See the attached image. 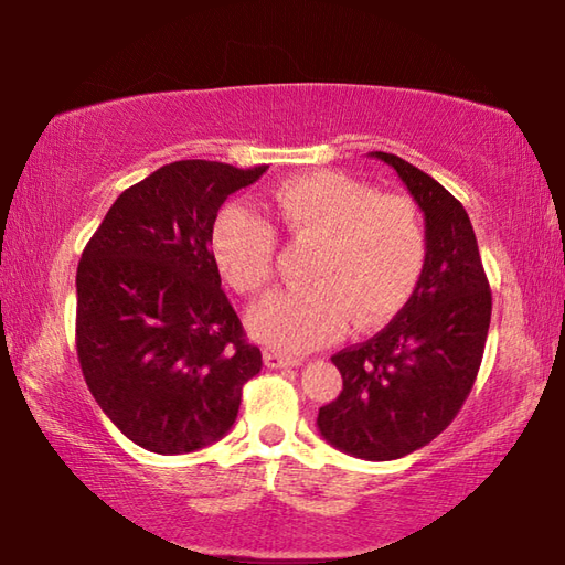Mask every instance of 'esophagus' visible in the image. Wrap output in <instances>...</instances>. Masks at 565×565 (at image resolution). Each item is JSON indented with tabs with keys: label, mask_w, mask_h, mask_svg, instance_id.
Listing matches in <instances>:
<instances>
[{
	"label": "esophagus",
	"mask_w": 565,
	"mask_h": 565,
	"mask_svg": "<svg viewBox=\"0 0 565 565\" xmlns=\"http://www.w3.org/2000/svg\"><path fill=\"white\" fill-rule=\"evenodd\" d=\"M264 361L266 366L271 369H289V366H301L299 356H291V353H281V351H264Z\"/></svg>",
	"instance_id": "1"
}]
</instances>
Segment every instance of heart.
Segmentation results:
<instances>
[{
	"mask_svg": "<svg viewBox=\"0 0 565 565\" xmlns=\"http://www.w3.org/2000/svg\"><path fill=\"white\" fill-rule=\"evenodd\" d=\"M266 209L286 234L317 242L303 274L309 284L274 291L248 311L266 347H321L349 313L356 327L379 323L408 301L424 274L426 232L406 196H379L339 171H311L276 184ZM212 252L236 291L256 294L271 281L276 232L252 209L226 206Z\"/></svg>",
	"mask_w": 565,
	"mask_h": 565,
	"instance_id": "heart-1",
	"label": "heart"
}]
</instances>
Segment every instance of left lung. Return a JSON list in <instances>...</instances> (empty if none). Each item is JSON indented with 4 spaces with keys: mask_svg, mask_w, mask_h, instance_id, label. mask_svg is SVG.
<instances>
[{
    "mask_svg": "<svg viewBox=\"0 0 565 565\" xmlns=\"http://www.w3.org/2000/svg\"><path fill=\"white\" fill-rule=\"evenodd\" d=\"M404 181L426 222V266L411 299L374 339L333 353L343 388L319 408V434L363 461H394L451 424L483 359L491 289L466 209L434 177L371 151Z\"/></svg>",
    "mask_w": 565,
    "mask_h": 565,
    "instance_id": "1",
    "label": "left lung"
}]
</instances>
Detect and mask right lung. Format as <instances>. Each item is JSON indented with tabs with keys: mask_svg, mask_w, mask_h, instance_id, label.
<instances>
[{
	"mask_svg": "<svg viewBox=\"0 0 565 565\" xmlns=\"http://www.w3.org/2000/svg\"><path fill=\"white\" fill-rule=\"evenodd\" d=\"M266 167L184 159L121 191L76 269V356L119 431L154 454L228 434L262 351L222 291L212 232Z\"/></svg>",
	"mask_w": 565,
	"mask_h": 565,
	"instance_id": "add662e5",
	"label": "right lung"
}]
</instances>
